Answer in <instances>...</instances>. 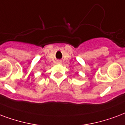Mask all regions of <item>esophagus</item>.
Returning <instances> with one entry per match:
<instances>
[{"instance_id":"esophagus-1","label":"esophagus","mask_w":125,"mask_h":125,"mask_svg":"<svg viewBox=\"0 0 125 125\" xmlns=\"http://www.w3.org/2000/svg\"><path fill=\"white\" fill-rule=\"evenodd\" d=\"M61 62H62L61 61H58V63H61Z\"/></svg>"}]
</instances>
